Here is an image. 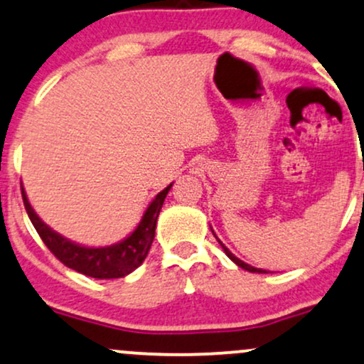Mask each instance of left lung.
<instances>
[{
    "instance_id": "1",
    "label": "left lung",
    "mask_w": 364,
    "mask_h": 364,
    "mask_svg": "<svg viewBox=\"0 0 364 364\" xmlns=\"http://www.w3.org/2000/svg\"><path fill=\"white\" fill-rule=\"evenodd\" d=\"M213 232V230H212ZM213 235H215V234H213ZM215 237H217V235H215ZM217 240H218V237H217ZM218 244H220V246H222V249H224V251H225V254H227V256H229L230 257V259L232 261H234L235 262V264H237L239 266V268H242V269H246V271H251V273H266V271L264 269H259V268H254V266H251V264H246V262H244V261H240L239 259V257H235L234 256V254H232L230 251H229V249H227L225 246H224V244H222L220 242V240H218Z\"/></svg>"
}]
</instances>
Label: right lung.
Listing matches in <instances>:
<instances>
[{"mask_svg":"<svg viewBox=\"0 0 364 364\" xmlns=\"http://www.w3.org/2000/svg\"><path fill=\"white\" fill-rule=\"evenodd\" d=\"M171 186L173 185L166 186L161 193L156 195V198L152 200V203L149 205L146 213H144L142 220L139 222L137 229L129 237L108 247H85L63 237V235L52 230L49 225L43 224L41 217L35 213L23 186H21V196H23L25 210H27L35 230L38 232L43 244L49 247V251L54 254L57 259L68 268L86 274V277L112 279L127 277L134 269H137L146 259L152 240H154L157 217H159L164 198L169 193Z\"/></svg>","mask_w":364,"mask_h":364,"instance_id":"add662e5","label":"right lung"}]
</instances>
